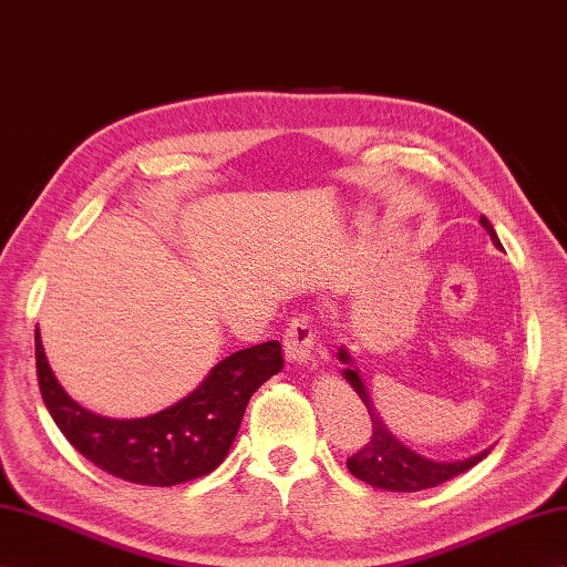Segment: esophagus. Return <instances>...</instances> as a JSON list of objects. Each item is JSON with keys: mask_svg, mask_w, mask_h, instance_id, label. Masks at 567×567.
<instances>
[{"mask_svg": "<svg viewBox=\"0 0 567 567\" xmlns=\"http://www.w3.org/2000/svg\"><path fill=\"white\" fill-rule=\"evenodd\" d=\"M284 353L290 362H298V364H317L319 362L317 333L305 317L293 319V324L286 329Z\"/></svg>", "mask_w": 567, "mask_h": 567, "instance_id": "1", "label": "esophagus"}]
</instances>
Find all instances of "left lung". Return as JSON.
I'll list each match as a JSON object with an SVG mask.
<instances>
[{
    "instance_id": "1",
    "label": "left lung",
    "mask_w": 567,
    "mask_h": 567,
    "mask_svg": "<svg viewBox=\"0 0 567 567\" xmlns=\"http://www.w3.org/2000/svg\"><path fill=\"white\" fill-rule=\"evenodd\" d=\"M480 224L486 228V234L492 236L494 246L503 250L492 221L486 217H480ZM336 355H339V360L346 364L341 372L343 379L355 389L360 401L367 405V412H370L372 417V441L367 443L364 449H360L353 457H348V470L353 477L372 484L377 488H386V492H405V494L422 492V488H432L457 477V474H463L465 470L477 465L482 457H486L488 451H492L486 449L477 455L465 457V461H455V463H446V461L436 463L415 451H410L389 432V426L381 422L379 412L374 410V403L370 398V391H367L353 358L348 355V350L339 348V353Z\"/></svg>"
}]
</instances>
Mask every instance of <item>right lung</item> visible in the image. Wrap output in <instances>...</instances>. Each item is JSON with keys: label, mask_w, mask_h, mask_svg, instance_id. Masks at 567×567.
<instances>
[{"label": "right lung", "mask_w": 567, "mask_h": 567, "mask_svg": "<svg viewBox=\"0 0 567 567\" xmlns=\"http://www.w3.org/2000/svg\"><path fill=\"white\" fill-rule=\"evenodd\" d=\"M38 384L71 446L100 470L143 486H176L217 470L231 451L250 395L284 367L281 343L267 341L224 358L203 384L155 415L116 420L79 405L59 384L35 329Z\"/></svg>", "instance_id": "right-lung-1"}]
</instances>
